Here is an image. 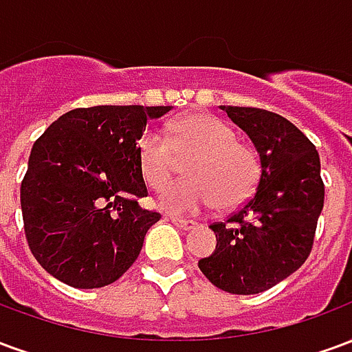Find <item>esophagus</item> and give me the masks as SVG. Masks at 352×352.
<instances>
[{
    "label": "esophagus",
    "instance_id": "1",
    "mask_svg": "<svg viewBox=\"0 0 352 352\" xmlns=\"http://www.w3.org/2000/svg\"><path fill=\"white\" fill-rule=\"evenodd\" d=\"M168 221L173 222L177 228L181 230H190L194 228V224H196L194 221H186V219H181V217H173V214H168Z\"/></svg>",
    "mask_w": 352,
    "mask_h": 352
}]
</instances>
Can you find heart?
Wrapping results in <instances>:
<instances>
[{
    "label": "heart",
    "instance_id": "b5f03b06",
    "mask_svg": "<svg viewBox=\"0 0 352 352\" xmlns=\"http://www.w3.org/2000/svg\"><path fill=\"white\" fill-rule=\"evenodd\" d=\"M177 156L188 158L186 177L162 194L160 204L175 213H198L219 206L232 209L251 198L260 181V160L251 146L237 141L232 126L209 113H190L171 124V135L145 131L138 143L141 175L162 190L177 168Z\"/></svg>",
    "mask_w": 352,
    "mask_h": 352
}]
</instances>
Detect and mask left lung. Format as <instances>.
Listing matches in <instances>:
<instances>
[{
	"label": "left lung",
	"instance_id": "8db88e82",
	"mask_svg": "<svg viewBox=\"0 0 352 352\" xmlns=\"http://www.w3.org/2000/svg\"><path fill=\"white\" fill-rule=\"evenodd\" d=\"M221 109L256 146L260 181L239 211L209 226L217 249L198 265L224 292L258 294L287 279L309 256L324 206L320 158L285 116L256 107Z\"/></svg>",
	"mask_w": 352,
	"mask_h": 352
}]
</instances>
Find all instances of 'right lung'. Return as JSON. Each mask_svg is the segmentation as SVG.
<instances>
[{"label": "right lung", "instance_id": "add662e5", "mask_svg": "<svg viewBox=\"0 0 352 352\" xmlns=\"http://www.w3.org/2000/svg\"><path fill=\"white\" fill-rule=\"evenodd\" d=\"M171 107L73 109L37 139L20 186L30 251L75 288H100L128 272L160 213L141 209L146 186L138 141Z\"/></svg>", "mask_w": 352, "mask_h": 352}]
</instances>
